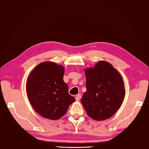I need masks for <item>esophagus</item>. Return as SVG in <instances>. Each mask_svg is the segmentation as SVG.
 <instances>
[{"mask_svg": "<svg viewBox=\"0 0 149 149\" xmlns=\"http://www.w3.org/2000/svg\"><path fill=\"white\" fill-rule=\"evenodd\" d=\"M81 99V94H78L76 95V97H75V100L78 101V100H79Z\"/></svg>", "mask_w": 149, "mask_h": 149, "instance_id": "34e87169", "label": "esophagus"}]
</instances>
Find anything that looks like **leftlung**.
Masks as SVG:
<instances>
[{"label":"left lung","instance_id":"8db88e82","mask_svg":"<svg viewBox=\"0 0 149 149\" xmlns=\"http://www.w3.org/2000/svg\"><path fill=\"white\" fill-rule=\"evenodd\" d=\"M86 92L81 99L87 115L102 121L110 118L120 108L125 91L122 76L109 62L99 61L85 70Z\"/></svg>","mask_w":149,"mask_h":149}]
</instances>
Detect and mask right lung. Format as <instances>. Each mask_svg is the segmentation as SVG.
Masks as SVG:
<instances>
[{
	"instance_id": "obj_1",
	"label": "right lung",
	"mask_w": 149,
	"mask_h": 149,
	"mask_svg": "<svg viewBox=\"0 0 149 149\" xmlns=\"http://www.w3.org/2000/svg\"><path fill=\"white\" fill-rule=\"evenodd\" d=\"M64 68L52 62H42L30 73L26 92L35 112L45 118L56 120L66 113L75 98L63 80Z\"/></svg>"
}]
</instances>
